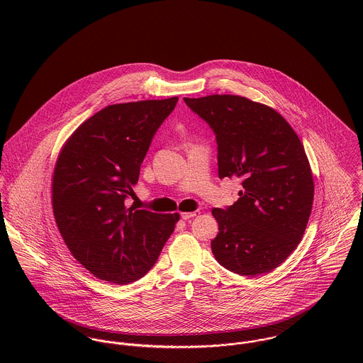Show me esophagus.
<instances>
[{"label":"esophagus","mask_w":363,"mask_h":363,"mask_svg":"<svg viewBox=\"0 0 363 363\" xmlns=\"http://www.w3.org/2000/svg\"><path fill=\"white\" fill-rule=\"evenodd\" d=\"M197 215H200V211H194V212H182V218H183L184 220L191 219V218H194V216H197Z\"/></svg>","instance_id":"esophagus-1"}]
</instances>
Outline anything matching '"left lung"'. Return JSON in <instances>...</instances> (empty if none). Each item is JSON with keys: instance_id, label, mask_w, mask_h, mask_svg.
<instances>
[{"instance_id": "8db88e82", "label": "left lung", "mask_w": 363, "mask_h": 363, "mask_svg": "<svg viewBox=\"0 0 363 363\" xmlns=\"http://www.w3.org/2000/svg\"><path fill=\"white\" fill-rule=\"evenodd\" d=\"M184 102L215 134L219 179L238 177L243 187L233 206L212 209V255L240 275L272 271L296 249L311 216L314 183L299 137L279 113L247 98Z\"/></svg>"}]
</instances>
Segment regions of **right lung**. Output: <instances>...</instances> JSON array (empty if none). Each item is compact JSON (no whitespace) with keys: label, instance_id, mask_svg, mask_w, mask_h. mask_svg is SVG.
Listing matches in <instances>:
<instances>
[{"label":"right lung","instance_id":"obj_1","mask_svg":"<svg viewBox=\"0 0 363 363\" xmlns=\"http://www.w3.org/2000/svg\"><path fill=\"white\" fill-rule=\"evenodd\" d=\"M179 98L110 104L84 121L61 150L52 212L71 255L102 281L144 277L174 230L179 213L133 209V193L152 138Z\"/></svg>","mask_w":363,"mask_h":363}]
</instances>
